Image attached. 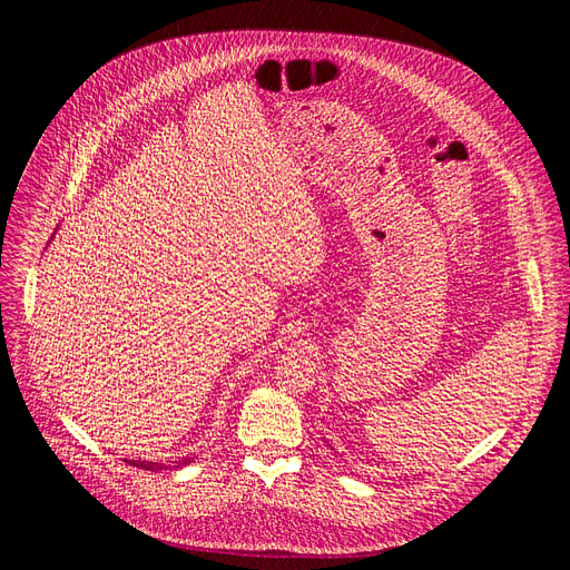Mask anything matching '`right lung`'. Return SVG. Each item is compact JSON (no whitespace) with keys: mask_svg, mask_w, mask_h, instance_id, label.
Wrapping results in <instances>:
<instances>
[{"mask_svg":"<svg viewBox=\"0 0 570 570\" xmlns=\"http://www.w3.org/2000/svg\"><path fill=\"white\" fill-rule=\"evenodd\" d=\"M129 464H134V466H140V469H145V471H161V469H168L164 462H140V460H127ZM191 462V458H183V460H175L173 464H177V466H183V464H189Z\"/></svg>","mask_w":570,"mask_h":570,"instance_id":"add662e5","label":"right lung"}]
</instances>
